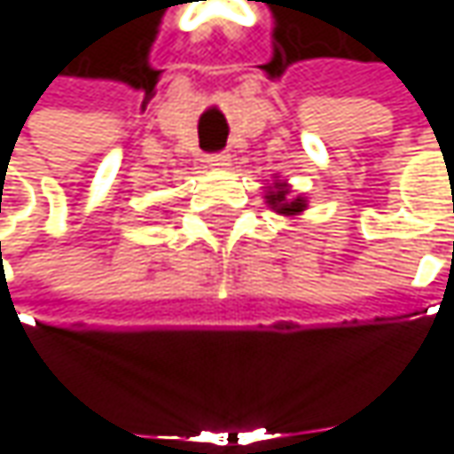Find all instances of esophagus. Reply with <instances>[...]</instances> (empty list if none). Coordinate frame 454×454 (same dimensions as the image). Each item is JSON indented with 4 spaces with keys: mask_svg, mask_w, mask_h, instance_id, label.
Masks as SVG:
<instances>
[{
    "mask_svg": "<svg viewBox=\"0 0 454 454\" xmlns=\"http://www.w3.org/2000/svg\"><path fill=\"white\" fill-rule=\"evenodd\" d=\"M230 161H232V159H230V153H224V151H222V153H209V156H207V166H209V168H227Z\"/></svg>",
    "mask_w": 454,
    "mask_h": 454,
    "instance_id": "34e87169",
    "label": "esophagus"
}]
</instances>
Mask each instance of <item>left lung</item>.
Segmentation results:
<instances>
[{"instance_id": "8db88e82", "label": "left lung", "mask_w": 454, "mask_h": 454, "mask_svg": "<svg viewBox=\"0 0 454 454\" xmlns=\"http://www.w3.org/2000/svg\"><path fill=\"white\" fill-rule=\"evenodd\" d=\"M265 201L270 204V209H275L278 215H286V217H293V215H301L305 207L303 197H290V186L280 179H275L268 194H265Z\"/></svg>"}]
</instances>
